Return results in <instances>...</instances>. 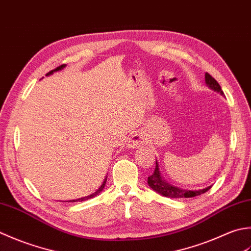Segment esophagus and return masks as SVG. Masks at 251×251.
Wrapping results in <instances>:
<instances>
[{"instance_id": "obj_1", "label": "esophagus", "mask_w": 251, "mask_h": 251, "mask_svg": "<svg viewBox=\"0 0 251 251\" xmlns=\"http://www.w3.org/2000/svg\"><path fill=\"white\" fill-rule=\"evenodd\" d=\"M144 136H143L141 133H134L130 139H129V147L135 148L140 145H143L144 143Z\"/></svg>"}]
</instances>
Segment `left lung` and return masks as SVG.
I'll return each instance as SVG.
<instances>
[{
    "label": "left lung",
    "instance_id": "8db88e82",
    "mask_svg": "<svg viewBox=\"0 0 251 251\" xmlns=\"http://www.w3.org/2000/svg\"><path fill=\"white\" fill-rule=\"evenodd\" d=\"M204 80H206L207 85L210 88L211 90L219 92L220 94L223 95V91L221 89V86L217 82V80L212 78V75L206 73L204 75ZM148 185L151 186V190H154L155 192L159 193L160 195L169 197V198H191V197H195L199 196L201 194L206 193L211 188V186H208L206 188H202V190H198V191H190V190H182V188H178L176 186H173L172 184L168 183L165 178L162 177L160 170H159V165H158V161L156 160V168L154 173L151 176H148L147 180Z\"/></svg>",
    "mask_w": 251,
    "mask_h": 251
}]
</instances>
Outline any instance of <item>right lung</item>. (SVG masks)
Wrapping results in <instances>:
<instances>
[{
  "mask_svg": "<svg viewBox=\"0 0 251 251\" xmlns=\"http://www.w3.org/2000/svg\"><path fill=\"white\" fill-rule=\"evenodd\" d=\"M65 66L66 65H60L59 67H57V68H55L54 70H50V73H48L47 74V75H52V74H54L55 71H59V70H61L63 68H65ZM106 181H107V176H106V177L104 178V182H103V184H101L100 185V187L99 188V190H97L95 193H93V194H91V195H89V196H85V197H82V198H78V199H73V201H69L70 202H75V201H88V199H91V198H93V197H95L96 195H99V194L104 190V187H105V184H106Z\"/></svg>",
  "mask_w": 251,
  "mask_h": 251,
  "instance_id": "obj_1",
  "label": "right lung"
}]
</instances>
